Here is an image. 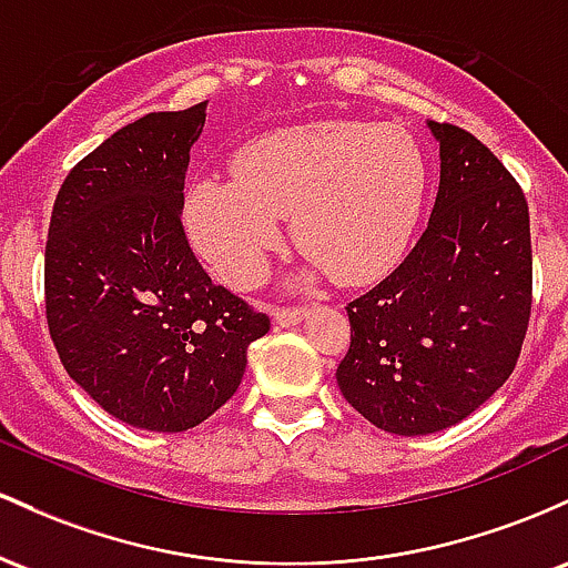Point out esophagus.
I'll list each match as a JSON object with an SVG mask.
<instances>
[{
    "mask_svg": "<svg viewBox=\"0 0 568 568\" xmlns=\"http://www.w3.org/2000/svg\"><path fill=\"white\" fill-rule=\"evenodd\" d=\"M303 318H305L303 308H276L273 311V322H276L278 327H295V324H301Z\"/></svg>",
    "mask_w": 568,
    "mask_h": 568,
    "instance_id": "esophagus-1",
    "label": "esophagus"
}]
</instances>
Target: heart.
I'll return each mask as SVG.
<instances>
[{
    "mask_svg": "<svg viewBox=\"0 0 568 568\" xmlns=\"http://www.w3.org/2000/svg\"><path fill=\"white\" fill-rule=\"evenodd\" d=\"M429 165L397 125L322 120L254 139L233 180L201 176L184 193V231L216 278L250 290L265 276L292 220L297 250L341 284L384 273L422 216Z\"/></svg>",
    "mask_w": 568,
    "mask_h": 568,
    "instance_id": "b5f03b06",
    "label": "heart"
}]
</instances>
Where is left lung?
Wrapping results in <instances>:
<instances>
[{
    "label": "left lung",
    "mask_w": 568,
    "mask_h": 568,
    "mask_svg": "<svg viewBox=\"0 0 568 568\" xmlns=\"http://www.w3.org/2000/svg\"><path fill=\"white\" fill-rule=\"evenodd\" d=\"M439 144L429 225L403 265L348 303L335 378L388 435L422 437L475 413L518 362L531 314L528 206L473 133L426 120Z\"/></svg>",
    "instance_id": "1"
}]
</instances>
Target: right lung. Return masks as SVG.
Returning a JSON list of instances; mask_svg holds the SVG:
<instances>
[{"label":"right lung","instance_id":"add662e5","mask_svg":"<svg viewBox=\"0 0 568 568\" xmlns=\"http://www.w3.org/2000/svg\"><path fill=\"white\" fill-rule=\"evenodd\" d=\"M206 101L112 133L61 184L44 246L48 327L63 367L118 422L187 432L241 386L271 329L216 286L182 231Z\"/></svg>","mask_w":568,"mask_h":568}]
</instances>
